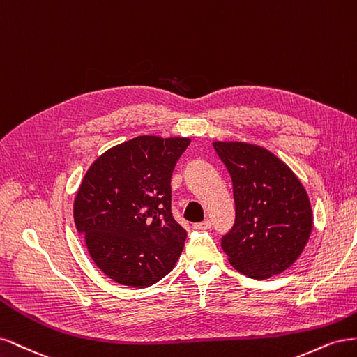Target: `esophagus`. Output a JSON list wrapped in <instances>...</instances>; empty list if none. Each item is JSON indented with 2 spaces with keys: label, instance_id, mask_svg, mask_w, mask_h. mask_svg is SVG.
Here are the masks:
<instances>
[{
  "label": "esophagus",
  "instance_id": "esophagus-1",
  "mask_svg": "<svg viewBox=\"0 0 357 357\" xmlns=\"http://www.w3.org/2000/svg\"><path fill=\"white\" fill-rule=\"evenodd\" d=\"M192 227L195 229H209L212 227V222L211 220H204L203 222H197V224H192Z\"/></svg>",
  "mask_w": 357,
  "mask_h": 357
}]
</instances>
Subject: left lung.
I'll use <instances>...</instances> for the list:
<instances>
[{"label": "left lung", "instance_id": "left-lung-1", "mask_svg": "<svg viewBox=\"0 0 357 357\" xmlns=\"http://www.w3.org/2000/svg\"><path fill=\"white\" fill-rule=\"evenodd\" d=\"M213 148L233 181L236 221L221 240L229 264L259 280L289 268L313 228L303 183L262 146L216 141Z\"/></svg>", "mask_w": 357, "mask_h": 357}]
</instances>
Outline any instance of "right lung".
Listing matches in <instances>:
<instances>
[{
  "mask_svg": "<svg viewBox=\"0 0 357 357\" xmlns=\"http://www.w3.org/2000/svg\"><path fill=\"white\" fill-rule=\"evenodd\" d=\"M188 137L137 136L99 155L74 200V221L109 279L148 287L172 271L187 231L170 211V178Z\"/></svg>",
  "mask_w": 357,
  "mask_h": 357,
  "instance_id": "add662e5",
  "label": "right lung"
}]
</instances>
